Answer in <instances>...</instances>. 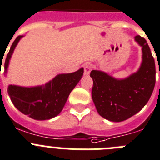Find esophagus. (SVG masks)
Wrapping results in <instances>:
<instances>
[{"label": "esophagus", "instance_id": "1", "mask_svg": "<svg viewBox=\"0 0 160 160\" xmlns=\"http://www.w3.org/2000/svg\"><path fill=\"white\" fill-rule=\"evenodd\" d=\"M84 75H88L92 70V64L88 62L85 63L84 64Z\"/></svg>", "mask_w": 160, "mask_h": 160}]
</instances>
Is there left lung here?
<instances>
[{
    "instance_id": "obj_1",
    "label": "left lung",
    "mask_w": 160,
    "mask_h": 160,
    "mask_svg": "<svg viewBox=\"0 0 160 160\" xmlns=\"http://www.w3.org/2000/svg\"><path fill=\"white\" fill-rule=\"evenodd\" d=\"M142 47V63L139 70L128 78L116 80L100 71L92 70V97L97 112L104 118L122 122L138 113L148 102L155 84V64L144 38L135 36Z\"/></svg>"
}]
</instances>
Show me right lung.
Here are the masks:
<instances>
[{
    "mask_svg": "<svg viewBox=\"0 0 160 160\" xmlns=\"http://www.w3.org/2000/svg\"><path fill=\"white\" fill-rule=\"evenodd\" d=\"M22 37H17L11 46L5 59V72L13 50ZM83 74V68L68 74H59L45 85L32 88L10 84L7 92L13 105L22 113L36 120H47L57 116L62 111L69 94L78 84Z\"/></svg>",
    "mask_w": 160,
    "mask_h": 160,
    "instance_id": "right-lung-1",
    "label": "right lung"
}]
</instances>
